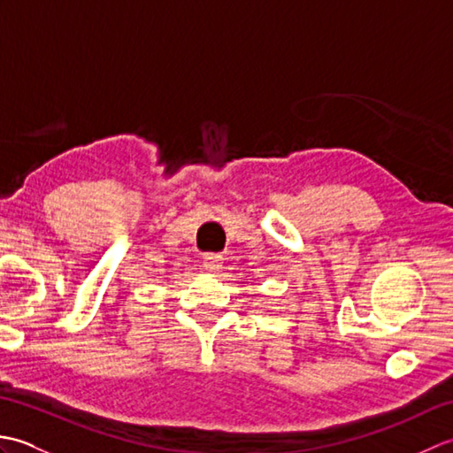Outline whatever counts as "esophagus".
Returning a JSON list of instances; mask_svg holds the SVG:
<instances>
[{
  "instance_id": "obj_1",
  "label": "esophagus",
  "mask_w": 453,
  "mask_h": 453,
  "mask_svg": "<svg viewBox=\"0 0 453 453\" xmlns=\"http://www.w3.org/2000/svg\"><path fill=\"white\" fill-rule=\"evenodd\" d=\"M204 268L208 273L218 274L221 268H224V258H221L219 255H206L204 257Z\"/></svg>"
}]
</instances>
